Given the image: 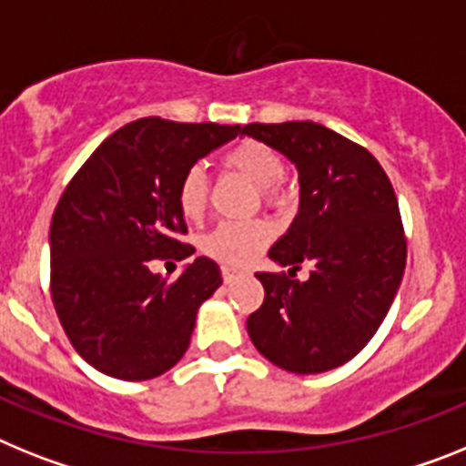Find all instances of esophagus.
<instances>
[{"instance_id":"esophagus-1","label":"esophagus","mask_w":466,"mask_h":466,"mask_svg":"<svg viewBox=\"0 0 466 466\" xmlns=\"http://www.w3.org/2000/svg\"><path fill=\"white\" fill-rule=\"evenodd\" d=\"M237 277H238V272H237V269H234V267H228V265L222 267V281L232 283Z\"/></svg>"}]
</instances>
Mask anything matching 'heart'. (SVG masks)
Instances as JSON below:
<instances>
[{
	"instance_id": "1",
	"label": "heart",
	"mask_w": 466,
	"mask_h": 466,
	"mask_svg": "<svg viewBox=\"0 0 466 466\" xmlns=\"http://www.w3.org/2000/svg\"><path fill=\"white\" fill-rule=\"evenodd\" d=\"M222 166L248 183L260 187L262 199L269 206H283L289 192L283 189V161L272 147L258 140H241L225 152ZM177 208L187 220H199L208 206V177L201 166H192L177 183ZM274 237L272 225L267 220L253 222H220L201 238V250L222 265L241 267L265 248Z\"/></svg>"
}]
</instances>
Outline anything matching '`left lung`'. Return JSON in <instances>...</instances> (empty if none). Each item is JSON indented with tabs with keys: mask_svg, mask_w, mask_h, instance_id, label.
I'll list each match as a JSON object with an SVG mask.
<instances>
[{
	"mask_svg": "<svg viewBox=\"0 0 466 466\" xmlns=\"http://www.w3.org/2000/svg\"><path fill=\"white\" fill-rule=\"evenodd\" d=\"M241 133L289 157L300 208L269 248L289 274L258 272L265 302L248 317L256 350L290 373L354 359L387 317L406 269V234L390 177L370 152L314 121L248 124ZM302 266L310 279H294Z\"/></svg>",
	"mask_w": 466,
	"mask_h": 466,
	"instance_id": "1",
	"label": "left lung"
}]
</instances>
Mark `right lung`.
Listing matches in <instances>:
<instances>
[{"instance_id": "right-lung-1", "label": "right lung", "mask_w": 466, "mask_h": 466, "mask_svg": "<svg viewBox=\"0 0 466 466\" xmlns=\"http://www.w3.org/2000/svg\"><path fill=\"white\" fill-rule=\"evenodd\" d=\"M238 133L145 116L105 137L65 187L48 234L51 298L76 354L100 373L152 380L187 351L220 267L201 256L168 281L149 260L192 256L177 183Z\"/></svg>"}]
</instances>
